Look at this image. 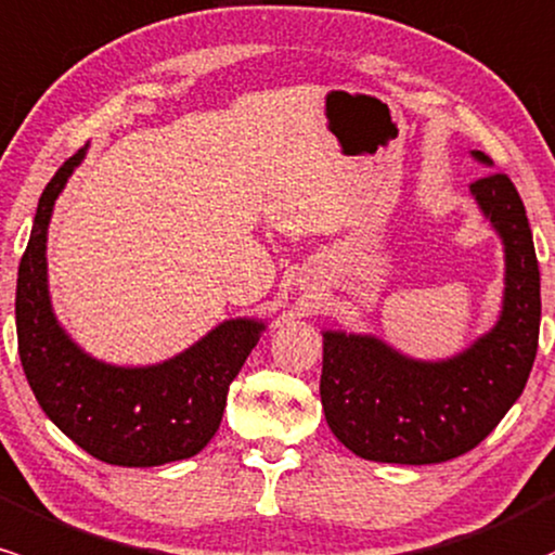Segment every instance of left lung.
I'll list each match as a JSON object with an SVG mask.
<instances>
[{
	"label": "left lung",
	"mask_w": 555,
	"mask_h": 555,
	"mask_svg": "<svg viewBox=\"0 0 555 555\" xmlns=\"http://www.w3.org/2000/svg\"><path fill=\"white\" fill-rule=\"evenodd\" d=\"M492 168L485 152L472 150ZM503 245L498 321L450 358L424 361L376 334L324 328L321 405L347 450L379 464H442L477 448L525 392L538 356L540 268L519 192L508 176L468 186Z\"/></svg>",
	"instance_id": "left-lung-1"
}]
</instances>
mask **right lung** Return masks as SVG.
Instances as JSON below:
<instances>
[{
    "label": "right lung",
    "instance_id": "add662e5",
    "mask_svg": "<svg viewBox=\"0 0 555 555\" xmlns=\"http://www.w3.org/2000/svg\"><path fill=\"white\" fill-rule=\"evenodd\" d=\"M89 144L52 176L39 197L15 289L17 352L41 411L78 448L113 466H163L197 455L221 426L229 385L266 332V321L227 319L150 366L89 356L60 324L47 273L52 210Z\"/></svg>",
    "mask_w": 555,
    "mask_h": 555
}]
</instances>
